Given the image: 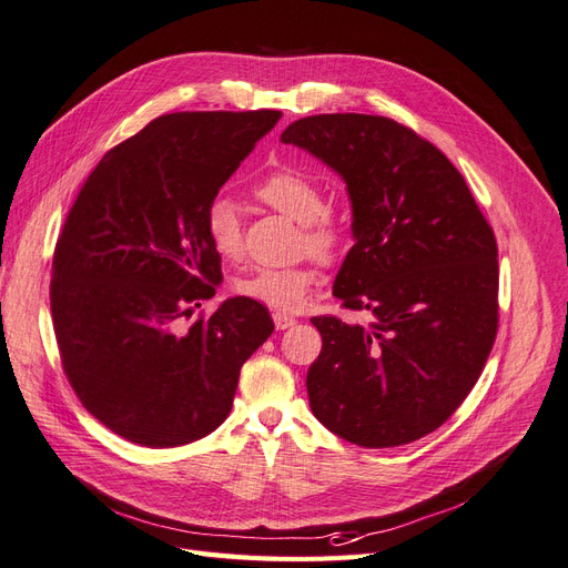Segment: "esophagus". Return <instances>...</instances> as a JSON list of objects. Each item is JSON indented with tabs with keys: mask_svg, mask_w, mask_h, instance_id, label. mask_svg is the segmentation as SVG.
Instances as JSON below:
<instances>
[{
	"mask_svg": "<svg viewBox=\"0 0 568 568\" xmlns=\"http://www.w3.org/2000/svg\"><path fill=\"white\" fill-rule=\"evenodd\" d=\"M273 323H276V331H290V327L297 325V318L290 316V314H281V311H276V314H273Z\"/></svg>",
	"mask_w": 568,
	"mask_h": 568,
	"instance_id": "esophagus-1",
	"label": "esophagus"
}]
</instances>
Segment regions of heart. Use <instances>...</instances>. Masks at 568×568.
<instances>
[{"label":"heart","instance_id":"obj_1","mask_svg":"<svg viewBox=\"0 0 568 568\" xmlns=\"http://www.w3.org/2000/svg\"><path fill=\"white\" fill-rule=\"evenodd\" d=\"M254 197L266 207L285 214L302 226V245L323 262L339 257L344 247V231L327 214L325 195L314 179L297 170H276L260 179L252 189ZM205 233L212 250L222 257H235L241 252V216L233 200L219 195L207 205ZM318 273L311 264L283 268H254L237 278L235 292L281 311H295L304 304L308 290L316 285Z\"/></svg>","mask_w":568,"mask_h":568}]
</instances>
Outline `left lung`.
<instances>
[{"label": "left lung", "mask_w": 568, "mask_h": 568, "mask_svg": "<svg viewBox=\"0 0 568 568\" xmlns=\"http://www.w3.org/2000/svg\"><path fill=\"white\" fill-rule=\"evenodd\" d=\"M283 143L342 176L354 247L333 295L371 323L311 318V413L363 448L417 442L477 384L498 331V245L453 162L389 118L333 113L292 122Z\"/></svg>", "instance_id": "obj_1"}]
</instances>
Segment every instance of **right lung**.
I'll list each match as a JSON object with an SVG mask.
<instances>
[{
	"instance_id": "obj_1",
	"label": "right lung",
	"mask_w": 568,
	"mask_h": 568,
	"mask_svg": "<svg viewBox=\"0 0 568 568\" xmlns=\"http://www.w3.org/2000/svg\"><path fill=\"white\" fill-rule=\"evenodd\" d=\"M278 111L170 113L108 153L53 250L51 316L82 406L126 442L174 448L224 423L243 363L273 333L250 297H214L205 212Z\"/></svg>"
}]
</instances>
